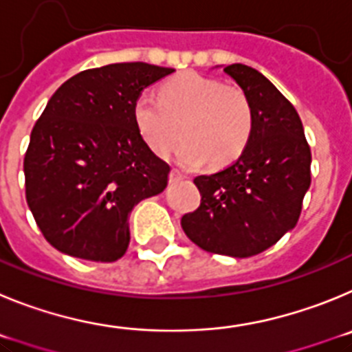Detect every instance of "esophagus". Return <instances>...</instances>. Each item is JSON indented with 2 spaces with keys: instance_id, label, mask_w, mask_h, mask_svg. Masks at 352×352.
Wrapping results in <instances>:
<instances>
[{
  "instance_id": "34e87169",
  "label": "esophagus",
  "mask_w": 352,
  "mask_h": 352,
  "mask_svg": "<svg viewBox=\"0 0 352 352\" xmlns=\"http://www.w3.org/2000/svg\"><path fill=\"white\" fill-rule=\"evenodd\" d=\"M184 179H186V173H182L180 170L173 168L172 172H170V182H172V184L180 182V180H184Z\"/></svg>"
}]
</instances>
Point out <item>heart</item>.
<instances>
[{
	"mask_svg": "<svg viewBox=\"0 0 352 352\" xmlns=\"http://www.w3.org/2000/svg\"><path fill=\"white\" fill-rule=\"evenodd\" d=\"M133 121L157 156L184 142L177 157L188 168L226 166L242 156L254 129L249 98L236 87L198 74H184L161 87V100L142 94L133 103Z\"/></svg>",
	"mask_w": 352,
	"mask_h": 352,
	"instance_id": "obj_1",
	"label": "heart"
}]
</instances>
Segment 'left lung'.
<instances>
[{
  "label": "left lung",
  "mask_w": 352,
  "mask_h": 352,
  "mask_svg": "<svg viewBox=\"0 0 352 352\" xmlns=\"http://www.w3.org/2000/svg\"><path fill=\"white\" fill-rule=\"evenodd\" d=\"M224 74L249 98L252 137L228 168L196 177L201 204L180 224L204 251L249 258L296 226L312 156L298 112L265 75L240 63L224 66Z\"/></svg>",
  "instance_id": "1"
}]
</instances>
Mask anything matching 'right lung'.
Masks as SVG:
<instances>
[{"instance_id": "right-lung-1", "label": "right lung", "mask_w": 352, "mask_h": 352, "mask_svg": "<svg viewBox=\"0 0 352 352\" xmlns=\"http://www.w3.org/2000/svg\"><path fill=\"white\" fill-rule=\"evenodd\" d=\"M147 63H116L68 78L31 131L26 199L58 251L112 263L129 243L133 207L164 191L170 166L133 121L145 87L173 74Z\"/></svg>"}]
</instances>
